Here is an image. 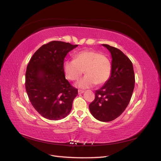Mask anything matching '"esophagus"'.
Here are the masks:
<instances>
[{
    "label": "esophagus",
    "mask_w": 161,
    "mask_h": 161,
    "mask_svg": "<svg viewBox=\"0 0 161 161\" xmlns=\"http://www.w3.org/2000/svg\"><path fill=\"white\" fill-rule=\"evenodd\" d=\"M78 92H79V94H82V93H83V92H84V91L79 89V90H78Z\"/></svg>",
    "instance_id": "34e87169"
}]
</instances>
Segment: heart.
<instances>
[{"label": "heart", "mask_w": 161, "mask_h": 161, "mask_svg": "<svg viewBox=\"0 0 161 161\" xmlns=\"http://www.w3.org/2000/svg\"><path fill=\"white\" fill-rule=\"evenodd\" d=\"M64 72L66 79L71 81L77 80L85 72L86 75L76 85L86 89L106 83L111 77L112 66L110 60L101 52L84 50L76 53L74 60L64 62Z\"/></svg>", "instance_id": "heart-1"}]
</instances>
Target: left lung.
<instances>
[{"label":"left lung","instance_id":"left-lung-1","mask_svg":"<svg viewBox=\"0 0 161 161\" xmlns=\"http://www.w3.org/2000/svg\"><path fill=\"white\" fill-rule=\"evenodd\" d=\"M111 54L112 72L105 85L95 91L89 109L94 118L111 121L123 113L128 105L134 89L135 76L132 62L120 50L103 44Z\"/></svg>","mask_w":161,"mask_h":161}]
</instances>
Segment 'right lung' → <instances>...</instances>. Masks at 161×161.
<instances>
[{
    "label": "right lung",
    "instance_id": "right-lung-1",
    "mask_svg": "<svg viewBox=\"0 0 161 161\" xmlns=\"http://www.w3.org/2000/svg\"><path fill=\"white\" fill-rule=\"evenodd\" d=\"M77 46L52 41L39 48L28 63L25 89L31 105L43 118L61 119L72 109L78 89L66 79L64 60Z\"/></svg>",
    "mask_w": 161,
    "mask_h": 161
}]
</instances>
